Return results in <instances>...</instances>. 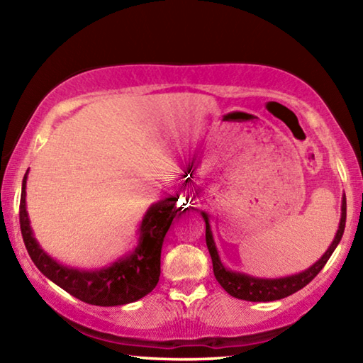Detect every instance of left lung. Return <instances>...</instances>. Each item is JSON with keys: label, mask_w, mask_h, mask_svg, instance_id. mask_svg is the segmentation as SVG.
<instances>
[{"label": "left lung", "mask_w": 363, "mask_h": 363, "mask_svg": "<svg viewBox=\"0 0 363 363\" xmlns=\"http://www.w3.org/2000/svg\"><path fill=\"white\" fill-rule=\"evenodd\" d=\"M340 211L342 213H340L339 230H337L334 240H332L330 246L327 247L324 255H322L314 264L307 267V269L296 272V274H291V276H282V277H257V276L247 274V272L230 269V267L223 264L220 252H218L216 242L213 240L210 218H208V213L201 211L200 215L203 220H205V225H206V246H208V251H210V256L213 261V272H215L216 281L220 282V286L228 292V294L241 301L271 302V301L284 299V297L294 294V292L302 289V287H306L317 274H319L322 267L325 266V262L329 261L332 252H334L335 247L339 246L342 235H344V230H345V218H347L345 195L342 196Z\"/></svg>", "instance_id": "left-lung-1"}]
</instances>
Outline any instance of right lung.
Returning a JSON list of instances; mask_svg holds the SVG:
<instances>
[{
	"instance_id": "add662e5",
	"label": "right lung",
	"mask_w": 363,
	"mask_h": 363,
	"mask_svg": "<svg viewBox=\"0 0 363 363\" xmlns=\"http://www.w3.org/2000/svg\"><path fill=\"white\" fill-rule=\"evenodd\" d=\"M28 173L23 178L19 225L26 250L39 271L64 291L92 306L112 307L135 302L155 289L160 279V256L165 235L180 211L178 198L170 196L152 203L138 225L137 246L112 264L101 269H79L66 266L39 245L26 210Z\"/></svg>"
}]
</instances>
